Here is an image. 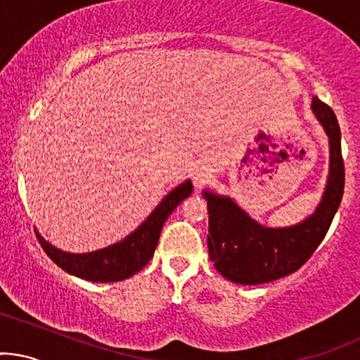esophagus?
Segmentation results:
<instances>
[{"mask_svg": "<svg viewBox=\"0 0 360 360\" xmlns=\"http://www.w3.org/2000/svg\"><path fill=\"white\" fill-rule=\"evenodd\" d=\"M191 177H193V184H195L196 188H203L205 184L210 183V179L213 177V169L208 164H201L195 169V171H193Z\"/></svg>", "mask_w": 360, "mask_h": 360, "instance_id": "34e87169", "label": "esophagus"}]
</instances>
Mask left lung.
Returning a JSON list of instances; mask_svg holds the SVG:
<instances>
[{"instance_id": "left-lung-1", "label": "left lung", "mask_w": 360, "mask_h": 360, "mask_svg": "<svg viewBox=\"0 0 360 360\" xmlns=\"http://www.w3.org/2000/svg\"><path fill=\"white\" fill-rule=\"evenodd\" d=\"M311 109L330 138V176L313 215L292 227H263L227 196L203 193L208 201L210 259L231 282L256 285L297 271L325 239L340 207L345 186L340 126L330 105L318 97H313Z\"/></svg>"}]
</instances>
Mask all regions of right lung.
Here are the masks:
<instances>
[{"label":"right lung","instance_id":"add662e5","mask_svg":"<svg viewBox=\"0 0 360 360\" xmlns=\"http://www.w3.org/2000/svg\"><path fill=\"white\" fill-rule=\"evenodd\" d=\"M191 181H184L183 184L174 188L135 232L104 250L73 255L51 246L44 238L37 234L39 243L46 255L59 268L71 275L90 282H120L135 275L150 262L159 243L162 225L174 212V208L191 195Z\"/></svg>","mask_w":360,"mask_h":360}]
</instances>
